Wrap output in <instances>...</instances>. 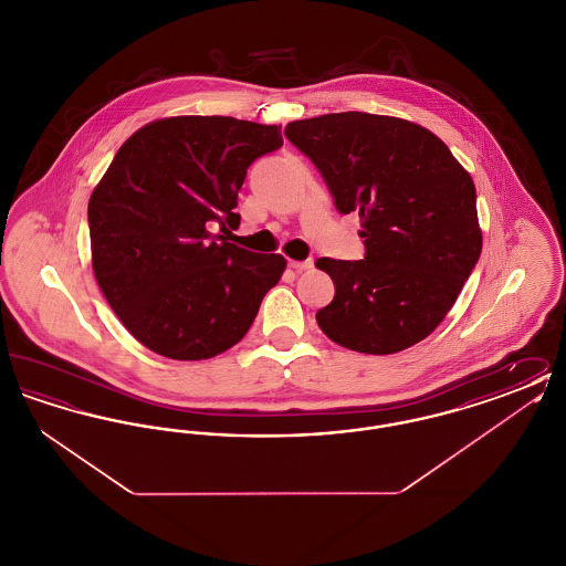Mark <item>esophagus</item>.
I'll use <instances>...</instances> for the list:
<instances>
[{
    "label": "esophagus",
    "instance_id": "1",
    "mask_svg": "<svg viewBox=\"0 0 566 566\" xmlns=\"http://www.w3.org/2000/svg\"><path fill=\"white\" fill-rule=\"evenodd\" d=\"M289 265H291L295 271L314 270V261H312V259H307V261H291Z\"/></svg>",
    "mask_w": 566,
    "mask_h": 566
}]
</instances>
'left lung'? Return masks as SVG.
<instances>
[{"label":"left lung","mask_w":566,"mask_h":566,"mask_svg":"<svg viewBox=\"0 0 566 566\" xmlns=\"http://www.w3.org/2000/svg\"><path fill=\"white\" fill-rule=\"evenodd\" d=\"M286 137L321 169L342 214L358 212L365 261L318 259L335 284L324 335L363 354L427 339L452 310L482 252L475 185L422 125L337 112L293 120Z\"/></svg>","instance_id":"8db88e82"}]
</instances>
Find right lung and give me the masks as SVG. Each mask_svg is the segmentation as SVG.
Here are the masks:
<instances>
[{
    "label": "right lung",
    "instance_id": "right-lung-1",
    "mask_svg": "<svg viewBox=\"0 0 566 566\" xmlns=\"http://www.w3.org/2000/svg\"><path fill=\"white\" fill-rule=\"evenodd\" d=\"M280 146V125L167 116L118 148L88 199L91 263L142 346L203 360L242 342L286 259L214 240L210 227L240 224L245 169Z\"/></svg>",
    "mask_w": 566,
    "mask_h": 566
}]
</instances>
